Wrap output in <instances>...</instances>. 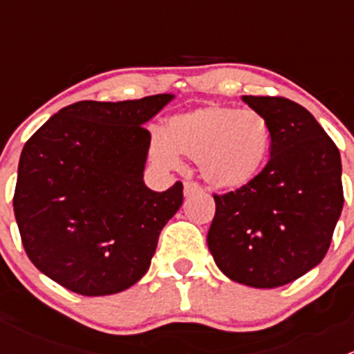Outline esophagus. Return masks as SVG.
Returning a JSON list of instances; mask_svg holds the SVG:
<instances>
[{"label":"esophagus","instance_id":"34e87169","mask_svg":"<svg viewBox=\"0 0 354 354\" xmlns=\"http://www.w3.org/2000/svg\"><path fill=\"white\" fill-rule=\"evenodd\" d=\"M183 190H185V195H187V197H190V195L200 194V192H202V187H200L198 183H195V181H185Z\"/></svg>","mask_w":354,"mask_h":354}]
</instances>
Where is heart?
<instances>
[{
  "mask_svg": "<svg viewBox=\"0 0 354 354\" xmlns=\"http://www.w3.org/2000/svg\"><path fill=\"white\" fill-rule=\"evenodd\" d=\"M270 151V127L263 114L234 106L210 104L176 114L151 140V154L164 167H178L180 157L197 160L209 187L234 192L248 187Z\"/></svg>",
  "mask_w": 354,
  "mask_h": 354,
  "instance_id": "1",
  "label": "heart"
}]
</instances>
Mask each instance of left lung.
<instances>
[{
	"mask_svg": "<svg viewBox=\"0 0 354 354\" xmlns=\"http://www.w3.org/2000/svg\"><path fill=\"white\" fill-rule=\"evenodd\" d=\"M267 118L270 159L241 190L214 195L207 245L231 281L279 288L319 266L341 216V156L319 121L284 97L243 95Z\"/></svg>",
	"mask_w": 354,
	"mask_h": 354,
	"instance_id": "obj_1",
	"label": "left lung"
}]
</instances>
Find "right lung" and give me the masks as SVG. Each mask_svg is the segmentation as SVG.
<instances>
[{"label":"right lung","mask_w":354,"mask_h":354,"mask_svg":"<svg viewBox=\"0 0 354 354\" xmlns=\"http://www.w3.org/2000/svg\"><path fill=\"white\" fill-rule=\"evenodd\" d=\"M173 94L80 101L59 109L24 145L13 210L30 262L84 296L133 286L183 203V185L144 183L151 133L144 124Z\"/></svg>","instance_id":"obj_1"}]
</instances>
